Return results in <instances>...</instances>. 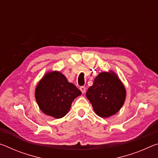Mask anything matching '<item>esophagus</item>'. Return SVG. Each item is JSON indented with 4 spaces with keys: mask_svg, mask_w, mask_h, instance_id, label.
I'll list each match as a JSON object with an SVG mask.
<instances>
[{
    "mask_svg": "<svg viewBox=\"0 0 158 158\" xmlns=\"http://www.w3.org/2000/svg\"><path fill=\"white\" fill-rule=\"evenodd\" d=\"M80 90H81V91L82 94H84L85 92H86V87L85 86H81L80 87Z\"/></svg>",
    "mask_w": 158,
    "mask_h": 158,
    "instance_id": "esophagus-1",
    "label": "esophagus"
}]
</instances>
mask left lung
<instances>
[{"instance_id":"1","label":"left lung","mask_w":158,"mask_h":158,"mask_svg":"<svg viewBox=\"0 0 158 158\" xmlns=\"http://www.w3.org/2000/svg\"><path fill=\"white\" fill-rule=\"evenodd\" d=\"M86 96L99 117H109L124 105L126 89L114 72H103L95 78Z\"/></svg>"}]
</instances>
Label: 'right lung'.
Returning a JSON list of instances; mask_svg holds the SVG:
<instances>
[{
  "instance_id": "right-lung-1",
  "label": "right lung",
  "mask_w": 158,
  "mask_h": 158,
  "mask_svg": "<svg viewBox=\"0 0 158 158\" xmlns=\"http://www.w3.org/2000/svg\"><path fill=\"white\" fill-rule=\"evenodd\" d=\"M81 94L79 89L57 71L45 74L35 90V98L41 110L56 119L66 115L72 101Z\"/></svg>"
}]
</instances>
